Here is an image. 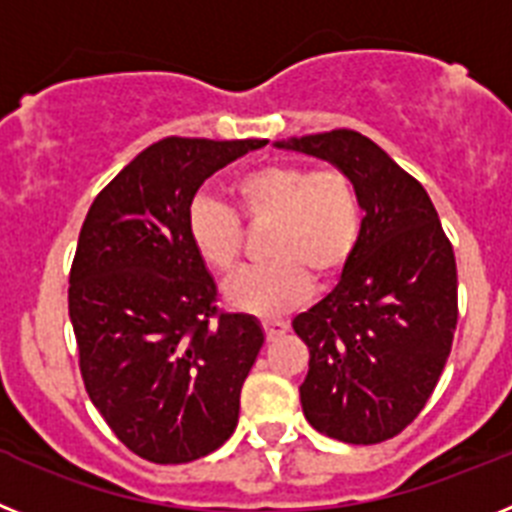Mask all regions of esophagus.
<instances>
[{
	"label": "esophagus",
	"instance_id": "1",
	"mask_svg": "<svg viewBox=\"0 0 512 512\" xmlns=\"http://www.w3.org/2000/svg\"><path fill=\"white\" fill-rule=\"evenodd\" d=\"M263 330H265V338L268 341H276L281 338L286 330H289V322L286 320H263Z\"/></svg>",
	"mask_w": 512,
	"mask_h": 512
}]
</instances>
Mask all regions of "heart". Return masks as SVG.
<instances>
[{
	"mask_svg": "<svg viewBox=\"0 0 512 512\" xmlns=\"http://www.w3.org/2000/svg\"><path fill=\"white\" fill-rule=\"evenodd\" d=\"M231 192L252 226L273 223L265 236L268 263L242 270L223 289L229 304L252 315L289 312L307 296L309 273L315 278L341 273L362 239V195L341 169L263 163L236 176ZM187 234L216 273H231L242 260L244 223L213 197L192 200Z\"/></svg>",
	"mask_w": 512,
	"mask_h": 512,
	"instance_id": "b5f03b06",
	"label": "heart"
}]
</instances>
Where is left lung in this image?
Wrapping results in <instances>:
<instances>
[{
	"instance_id": "left-lung-1",
	"label": "left lung",
	"mask_w": 512,
	"mask_h": 512,
	"mask_svg": "<svg viewBox=\"0 0 512 512\" xmlns=\"http://www.w3.org/2000/svg\"><path fill=\"white\" fill-rule=\"evenodd\" d=\"M325 158L362 195V239L338 286L294 317L309 372L307 422L333 440L375 445L401 435L440 380L455 322L458 273L427 190L354 130L276 143Z\"/></svg>"
}]
</instances>
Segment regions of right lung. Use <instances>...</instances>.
Returning <instances> with one entry per match:
<instances>
[{
    "label": "right lung",
    "instance_id": "right-lung-1",
    "mask_svg": "<svg viewBox=\"0 0 512 512\" xmlns=\"http://www.w3.org/2000/svg\"><path fill=\"white\" fill-rule=\"evenodd\" d=\"M268 140L166 137L90 205L70 270L80 375L98 414L150 463L221 448L265 336L218 312V289L187 234L200 184Z\"/></svg>",
    "mask_w": 512,
    "mask_h": 512
}]
</instances>
